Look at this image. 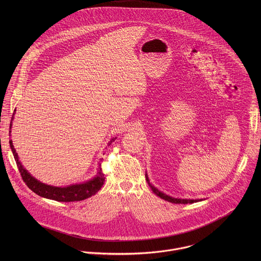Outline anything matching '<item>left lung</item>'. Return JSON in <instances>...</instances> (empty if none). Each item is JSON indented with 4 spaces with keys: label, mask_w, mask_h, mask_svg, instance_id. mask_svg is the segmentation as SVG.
<instances>
[{
    "label": "left lung",
    "mask_w": 261,
    "mask_h": 261,
    "mask_svg": "<svg viewBox=\"0 0 261 261\" xmlns=\"http://www.w3.org/2000/svg\"><path fill=\"white\" fill-rule=\"evenodd\" d=\"M147 181H148V184H149V186L151 188V190H152V192L156 195V196H159L160 198H162V199H164V200H166V201H168V202H171V203H175V204H192V203H195V202H198V201H201V200H187V199H176V198H173V197H170V196H168V195H166V194H164V193H162V192H160L158 189H155L154 187L151 186L150 184H149V179H148V176H147Z\"/></svg>",
    "instance_id": "1"
}]
</instances>
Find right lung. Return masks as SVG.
<instances>
[{"instance_id": "obj_1", "label": "right lung", "mask_w": 261, "mask_h": 261, "mask_svg": "<svg viewBox=\"0 0 261 261\" xmlns=\"http://www.w3.org/2000/svg\"><path fill=\"white\" fill-rule=\"evenodd\" d=\"M13 119V117H12ZM12 127V121L10 123V129ZM11 133V130H10ZM114 139L111 141V144ZM10 147L13 151L17 167L19 169L20 175L25 182V184L28 186L29 189H31L34 193H36L39 196L55 200L58 202H74V201H81L84 199H87L93 195H95L100 189L103 186L105 183V174L101 169V164H99L98 168V173L96 177H94L92 180L85 182L83 184L79 185H72V186L64 187H53L49 185H45L41 182L37 181L35 178H33L21 165V163L18 160V154L16 152V149L13 146L12 141H10Z\"/></svg>"}]
</instances>
